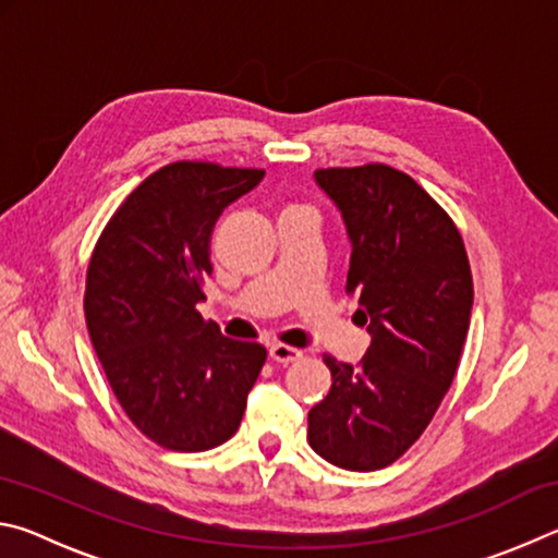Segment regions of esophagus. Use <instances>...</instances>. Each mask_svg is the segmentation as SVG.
<instances>
[{"label": "esophagus", "mask_w": 558, "mask_h": 558, "mask_svg": "<svg viewBox=\"0 0 558 558\" xmlns=\"http://www.w3.org/2000/svg\"><path fill=\"white\" fill-rule=\"evenodd\" d=\"M268 354L276 364H292V362H298V359H302L300 349L288 347V344H272Z\"/></svg>", "instance_id": "34e87169"}]
</instances>
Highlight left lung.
<instances>
[{"instance_id": "left-lung-1", "label": "left lung", "mask_w": 558, "mask_h": 558, "mask_svg": "<svg viewBox=\"0 0 558 558\" xmlns=\"http://www.w3.org/2000/svg\"><path fill=\"white\" fill-rule=\"evenodd\" d=\"M315 179L352 239L347 295L372 344L356 366L323 356L332 389L307 415V440L337 468L372 472L423 436L450 389L470 327V260L456 221L399 169L329 167Z\"/></svg>"}]
</instances>
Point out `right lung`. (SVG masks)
Returning <instances> with one entry per match:
<instances>
[{
	"mask_svg": "<svg viewBox=\"0 0 558 558\" xmlns=\"http://www.w3.org/2000/svg\"><path fill=\"white\" fill-rule=\"evenodd\" d=\"M263 169L172 162L132 189L86 272L90 342L122 411L157 446L211 450L241 426L266 349L221 335L196 310L211 231Z\"/></svg>",
	"mask_w": 558,
	"mask_h": 558,
	"instance_id": "1",
	"label": "right lung"
}]
</instances>
